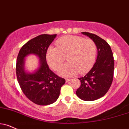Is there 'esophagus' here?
Instances as JSON below:
<instances>
[{
    "mask_svg": "<svg viewBox=\"0 0 129 129\" xmlns=\"http://www.w3.org/2000/svg\"><path fill=\"white\" fill-rule=\"evenodd\" d=\"M71 80H72V79H66V82H69L70 81H71Z\"/></svg>",
    "mask_w": 129,
    "mask_h": 129,
    "instance_id": "esophagus-1",
    "label": "esophagus"
}]
</instances>
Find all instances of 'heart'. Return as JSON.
<instances>
[{"label":"heart","instance_id":"b5f03b06","mask_svg":"<svg viewBox=\"0 0 129 129\" xmlns=\"http://www.w3.org/2000/svg\"><path fill=\"white\" fill-rule=\"evenodd\" d=\"M57 48L50 47L46 53V59L50 67L56 70L67 57L69 62L58 70L61 76L70 77L78 73L87 72L94 65L97 55V46L91 40L82 37L67 35L56 43Z\"/></svg>","mask_w":129,"mask_h":129}]
</instances>
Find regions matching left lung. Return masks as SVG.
Instances as JSON below:
<instances>
[{
	"label": "left lung",
	"instance_id": "8db88e82",
	"mask_svg": "<svg viewBox=\"0 0 129 129\" xmlns=\"http://www.w3.org/2000/svg\"><path fill=\"white\" fill-rule=\"evenodd\" d=\"M95 43L97 49L96 62L85 76L80 77V86L76 95L84 101H94L106 94L113 80L114 60L111 48L100 37L89 32H82Z\"/></svg>",
	"mask_w": 129,
	"mask_h": 129
}]
</instances>
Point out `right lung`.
<instances>
[{
  "label": "right lung",
  "mask_w": 129,
  "mask_h": 129,
  "mask_svg": "<svg viewBox=\"0 0 129 129\" xmlns=\"http://www.w3.org/2000/svg\"><path fill=\"white\" fill-rule=\"evenodd\" d=\"M55 35L43 34L26 43L20 50L17 58L16 74L20 88L30 101L38 105H49L58 100L60 88L66 83L50 70L46 61V53ZM30 54L39 58L38 68L33 72L25 69V58Z\"/></svg>",
  "instance_id": "obj_1"
}]
</instances>
